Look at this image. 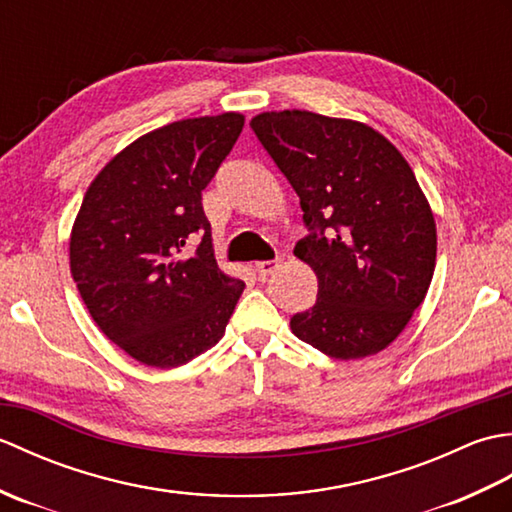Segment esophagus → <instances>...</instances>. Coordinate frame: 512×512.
Segmentation results:
<instances>
[{"label":"esophagus","instance_id":"obj_1","mask_svg":"<svg viewBox=\"0 0 512 512\" xmlns=\"http://www.w3.org/2000/svg\"><path fill=\"white\" fill-rule=\"evenodd\" d=\"M279 262L281 259H266V262H257L255 264V273L259 279H266L268 275H273L275 270L279 268Z\"/></svg>","mask_w":512,"mask_h":512}]
</instances>
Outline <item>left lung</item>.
Wrapping results in <instances>:
<instances>
[{
  "mask_svg": "<svg viewBox=\"0 0 512 512\" xmlns=\"http://www.w3.org/2000/svg\"><path fill=\"white\" fill-rule=\"evenodd\" d=\"M250 129L297 193L308 235L295 255L319 279L292 332L339 361L385 350L436 268V222L407 160L372 127L303 110Z\"/></svg>",
  "mask_w": 512,
  "mask_h": 512,
  "instance_id": "8db88e82",
  "label": "left lung"
}]
</instances>
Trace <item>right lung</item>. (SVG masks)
<instances>
[{
    "label": "right lung",
    "mask_w": 512,
    "mask_h": 512,
    "mask_svg": "<svg viewBox=\"0 0 512 512\" xmlns=\"http://www.w3.org/2000/svg\"><path fill=\"white\" fill-rule=\"evenodd\" d=\"M242 127L244 116L228 112L154 129L85 193L72 277L103 334L140 363L178 367L211 350L242 295L244 281L217 268L202 209Z\"/></svg>",
    "instance_id": "1"
}]
</instances>
